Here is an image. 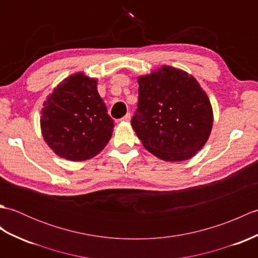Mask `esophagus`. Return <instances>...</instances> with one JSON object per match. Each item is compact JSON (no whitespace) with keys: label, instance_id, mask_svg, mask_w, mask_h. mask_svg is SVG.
Instances as JSON below:
<instances>
[{"label":"esophagus","instance_id":"1","mask_svg":"<svg viewBox=\"0 0 258 258\" xmlns=\"http://www.w3.org/2000/svg\"><path fill=\"white\" fill-rule=\"evenodd\" d=\"M130 119H131V114L127 113L120 120H122V122H130Z\"/></svg>","mask_w":258,"mask_h":258}]
</instances>
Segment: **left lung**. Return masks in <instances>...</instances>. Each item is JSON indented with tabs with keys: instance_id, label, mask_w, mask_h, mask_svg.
Wrapping results in <instances>:
<instances>
[{
	"instance_id": "8db88e82",
	"label": "left lung",
	"mask_w": 258,
	"mask_h": 258,
	"mask_svg": "<svg viewBox=\"0 0 258 258\" xmlns=\"http://www.w3.org/2000/svg\"><path fill=\"white\" fill-rule=\"evenodd\" d=\"M132 127L145 149L166 162L189 160L205 145L213 108L199 82L168 65L140 76Z\"/></svg>"
}]
</instances>
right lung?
Here are the masks:
<instances>
[{
    "instance_id": "obj_1",
    "label": "right lung",
    "mask_w": 258,
    "mask_h": 258,
    "mask_svg": "<svg viewBox=\"0 0 258 258\" xmlns=\"http://www.w3.org/2000/svg\"><path fill=\"white\" fill-rule=\"evenodd\" d=\"M40 123L48 147L72 162L96 156L111 140L114 127L97 92V79L82 72L64 79L46 97Z\"/></svg>"
}]
</instances>
